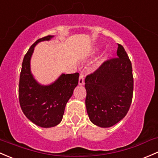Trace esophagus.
Wrapping results in <instances>:
<instances>
[{
    "mask_svg": "<svg viewBox=\"0 0 158 158\" xmlns=\"http://www.w3.org/2000/svg\"><path fill=\"white\" fill-rule=\"evenodd\" d=\"M84 83H85L84 74H83L82 73H81L80 75H79V84L80 85H84Z\"/></svg>",
    "mask_w": 158,
    "mask_h": 158,
    "instance_id": "1",
    "label": "esophagus"
}]
</instances>
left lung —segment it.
Masks as SVG:
<instances>
[{"instance_id": "1", "label": "left lung", "mask_w": 158, "mask_h": 158, "mask_svg": "<svg viewBox=\"0 0 158 158\" xmlns=\"http://www.w3.org/2000/svg\"><path fill=\"white\" fill-rule=\"evenodd\" d=\"M85 83L86 109L93 124L110 127L125 117L132 103L133 77L124 47L118 44L117 57L105 60Z\"/></svg>"}]
</instances>
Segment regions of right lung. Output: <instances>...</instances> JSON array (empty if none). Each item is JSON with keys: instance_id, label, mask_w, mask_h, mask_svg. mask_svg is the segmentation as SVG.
<instances>
[{"instance_id": "1", "label": "right lung", "mask_w": 158, "mask_h": 158, "mask_svg": "<svg viewBox=\"0 0 158 158\" xmlns=\"http://www.w3.org/2000/svg\"><path fill=\"white\" fill-rule=\"evenodd\" d=\"M52 37L40 38L31 46L22 61L19 84V100L22 112L29 120L41 127H55L61 121L66 104L79 82V73L62 74L47 86L38 84L33 77L30 60L34 46Z\"/></svg>"}]
</instances>
